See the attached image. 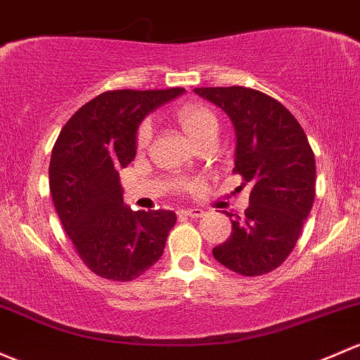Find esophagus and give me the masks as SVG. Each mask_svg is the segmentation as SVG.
Returning <instances> with one entry per match:
<instances>
[{
	"mask_svg": "<svg viewBox=\"0 0 360 360\" xmlns=\"http://www.w3.org/2000/svg\"><path fill=\"white\" fill-rule=\"evenodd\" d=\"M179 214L186 215V217L198 219V217H203V215H205V210H202V209H183V210H179Z\"/></svg>",
	"mask_w": 360,
	"mask_h": 360,
	"instance_id": "esophagus-1",
	"label": "esophagus"
}]
</instances>
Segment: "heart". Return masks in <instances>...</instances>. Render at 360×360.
Masks as SVG:
<instances>
[{"label":"heart","instance_id":"1","mask_svg":"<svg viewBox=\"0 0 360 360\" xmlns=\"http://www.w3.org/2000/svg\"><path fill=\"white\" fill-rule=\"evenodd\" d=\"M176 119L179 122V126L183 127V131L195 143H200L202 139L210 138V136H217L219 132V120L215 117V113L210 110L209 107L200 103H188L184 107H181L176 113ZM151 138V124L143 122L141 127L138 131V141L139 148H145L148 145ZM181 186H188V183H181Z\"/></svg>","mask_w":360,"mask_h":360}]
</instances>
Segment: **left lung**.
<instances>
[{
	"label": "left lung",
	"mask_w": 360,
	"mask_h": 360,
	"mask_svg": "<svg viewBox=\"0 0 360 360\" xmlns=\"http://www.w3.org/2000/svg\"><path fill=\"white\" fill-rule=\"evenodd\" d=\"M195 93L228 113L236 136L233 172L250 186L245 215L231 221L233 233L212 255L238 274H266L285 262L312 209L316 158L309 139L298 120L260 91L231 86Z\"/></svg>",
	"instance_id": "obj_1"
}]
</instances>
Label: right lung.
<instances>
[{
  "label": "right lung",
  "mask_w": 360,
  "mask_h": 360,
  "mask_svg": "<svg viewBox=\"0 0 360 360\" xmlns=\"http://www.w3.org/2000/svg\"><path fill=\"white\" fill-rule=\"evenodd\" d=\"M183 93V88L101 93L70 117L53 146V203L82 262L101 278L131 281L164 253L176 214L127 207L119 172L136 157L145 117Z\"/></svg>",
  "instance_id": "obj_1"
}]
</instances>
